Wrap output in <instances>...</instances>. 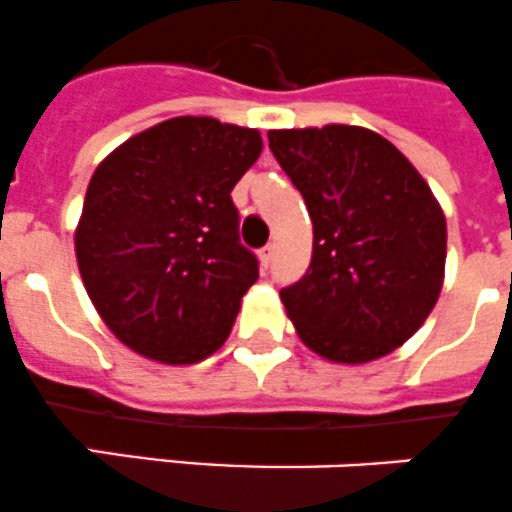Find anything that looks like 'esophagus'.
<instances>
[{
  "mask_svg": "<svg viewBox=\"0 0 512 512\" xmlns=\"http://www.w3.org/2000/svg\"><path fill=\"white\" fill-rule=\"evenodd\" d=\"M270 262H272V245H265L260 250V265H262V270H267V267H270Z\"/></svg>",
  "mask_w": 512,
  "mask_h": 512,
  "instance_id": "obj_1",
  "label": "esophagus"
}]
</instances>
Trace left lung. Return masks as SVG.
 <instances>
[{
    "label": "left lung",
    "mask_w": 512,
    "mask_h": 512,
    "mask_svg": "<svg viewBox=\"0 0 512 512\" xmlns=\"http://www.w3.org/2000/svg\"><path fill=\"white\" fill-rule=\"evenodd\" d=\"M267 140L312 220L310 267L280 290L297 335L332 362L388 355L443 287L448 227L428 182L365 127L272 130Z\"/></svg>",
    "instance_id": "8db88e82"
}]
</instances>
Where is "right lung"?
I'll use <instances>...</instances> for the list:
<instances>
[{"label":"right lung","mask_w":512,"mask_h":512,"mask_svg":"<svg viewBox=\"0 0 512 512\" xmlns=\"http://www.w3.org/2000/svg\"><path fill=\"white\" fill-rule=\"evenodd\" d=\"M260 152L257 130L175 117L94 170L74 250L89 300L124 345L190 365L227 340L260 275L230 192Z\"/></svg>","instance_id":"add662e5"}]
</instances>
